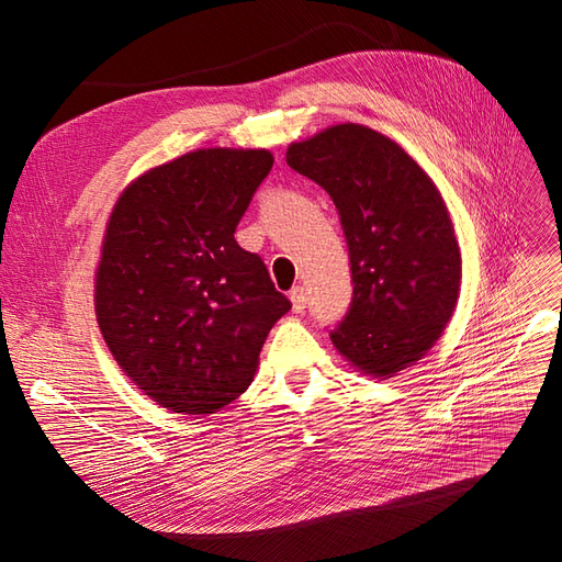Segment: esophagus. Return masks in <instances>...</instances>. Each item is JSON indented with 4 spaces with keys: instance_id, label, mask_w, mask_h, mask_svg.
<instances>
[{
    "instance_id": "esophagus-1",
    "label": "esophagus",
    "mask_w": 562,
    "mask_h": 562,
    "mask_svg": "<svg viewBox=\"0 0 562 562\" xmlns=\"http://www.w3.org/2000/svg\"><path fill=\"white\" fill-rule=\"evenodd\" d=\"M291 302H293V312L302 314L304 310H307V291H304L302 285H295L291 291Z\"/></svg>"
}]
</instances>
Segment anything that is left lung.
<instances>
[{
    "instance_id": "left-lung-1",
    "label": "left lung",
    "mask_w": 562,
    "mask_h": 562,
    "mask_svg": "<svg viewBox=\"0 0 562 562\" xmlns=\"http://www.w3.org/2000/svg\"><path fill=\"white\" fill-rule=\"evenodd\" d=\"M285 161L330 194L345 229L353 297L330 330L335 349L366 375L394 378L434 347L459 297L443 196L401 145L361 124L293 143Z\"/></svg>"
}]
</instances>
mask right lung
I'll return each instance as SVG.
<instances>
[{
	"instance_id": "add662e5",
	"label": "right lung",
	"mask_w": 562,
	"mask_h": 562,
	"mask_svg": "<svg viewBox=\"0 0 562 562\" xmlns=\"http://www.w3.org/2000/svg\"><path fill=\"white\" fill-rule=\"evenodd\" d=\"M267 149H196L149 168L119 196L95 274L100 333L161 407L211 415L252 382L291 300L234 239L269 176Z\"/></svg>"
}]
</instances>
